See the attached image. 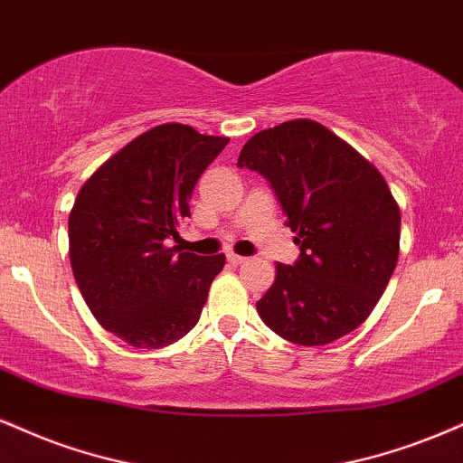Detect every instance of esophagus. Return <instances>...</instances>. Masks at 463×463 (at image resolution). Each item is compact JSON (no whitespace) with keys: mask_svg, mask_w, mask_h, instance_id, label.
Masks as SVG:
<instances>
[{"mask_svg":"<svg viewBox=\"0 0 463 463\" xmlns=\"http://www.w3.org/2000/svg\"><path fill=\"white\" fill-rule=\"evenodd\" d=\"M226 259H228V263H231V265H243V263H246V256H239V254H232V252H228Z\"/></svg>","mask_w":463,"mask_h":463,"instance_id":"esophagus-1","label":"esophagus"}]
</instances>
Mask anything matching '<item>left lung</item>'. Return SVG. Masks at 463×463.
I'll list each match as a JSON object with an SVG mask.
<instances>
[{"label":"left lung","instance_id":"obj_1","mask_svg":"<svg viewBox=\"0 0 463 463\" xmlns=\"http://www.w3.org/2000/svg\"><path fill=\"white\" fill-rule=\"evenodd\" d=\"M239 168L274 189L299 256L276 265L256 302L278 336L304 347L354 332L386 291L399 259L401 213L375 165L313 120H288L250 137Z\"/></svg>","mask_w":463,"mask_h":463}]
</instances>
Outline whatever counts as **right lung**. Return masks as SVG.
Masks as SVG:
<instances>
[{"label":"right lung","instance_id":"right-lung-1","mask_svg":"<svg viewBox=\"0 0 463 463\" xmlns=\"http://www.w3.org/2000/svg\"><path fill=\"white\" fill-rule=\"evenodd\" d=\"M228 137L159 125L83 183L69 215L71 267L105 330L137 349L176 343L196 326L224 254L183 252L178 224Z\"/></svg>","mask_w":463,"mask_h":463}]
</instances>
